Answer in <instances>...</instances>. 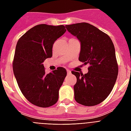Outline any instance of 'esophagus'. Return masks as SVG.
Returning <instances> with one entry per match:
<instances>
[{
	"mask_svg": "<svg viewBox=\"0 0 131 131\" xmlns=\"http://www.w3.org/2000/svg\"><path fill=\"white\" fill-rule=\"evenodd\" d=\"M67 75H71V71H69V69L67 70Z\"/></svg>",
	"mask_w": 131,
	"mask_h": 131,
	"instance_id": "obj_1",
	"label": "esophagus"
}]
</instances>
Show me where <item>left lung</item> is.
I'll list each match as a JSON object with an SVG mask.
<instances>
[{
  "instance_id": "1",
  "label": "left lung",
  "mask_w": 131,
  "mask_h": 131,
  "mask_svg": "<svg viewBox=\"0 0 131 131\" xmlns=\"http://www.w3.org/2000/svg\"><path fill=\"white\" fill-rule=\"evenodd\" d=\"M65 26L80 41L79 60L90 64L85 75L71 72L77 78L75 99L83 105H96L109 96L117 80L118 66L114 43L107 34L88 23Z\"/></svg>"
}]
</instances>
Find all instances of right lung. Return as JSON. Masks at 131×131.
<instances>
[{
	"mask_svg": "<svg viewBox=\"0 0 131 131\" xmlns=\"http://www.w3.org/2000/svg\"><path fill=\"white\" fill-rule=\"evenodd\" d=\"M67 30L64 26L39 24L19 38L13 62V73L26 99L40 107L52 106L58 100V92L67 71L58 67L45 73L43 64L52 56L54 42Z\"/></svg>",
	"mask_w": 131,
	"mask_h": 131,
	"instance_id": "right-lung-1",
	"label": "right lung"
}]
</instances>
